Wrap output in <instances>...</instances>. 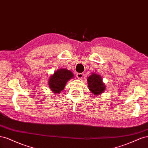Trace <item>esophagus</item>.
I'll list each match as a JSON object with an SVG mask.
<instances>
[{"mask_svg":"<svg viewBox=\"0 0 148 148\" xmlns=\"http://www.w3.org/2000/svg\"><path fill=\"white\" fill-rule=\"evenodd\" d=\"M83 76H84V74H83V73H78L77 74V78H78V79H82L83 77Z\"/></svg>","mask_w":148,"mask_h":148,"instance_id":"obj_1","label":"esophagus"}]
</instances>
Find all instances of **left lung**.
<instances>
[{"label": "left lung", "instance_id": "8db88e82", "mask_svg": "<svg viewBox=\"0 0 148 148\" xmlns=\"http://www.w3.org/2000/svg\"><path fill=\"white\" fill-rule=\"evenodd\" d=\"M88 84L89 90L95 95H99L104 92L106 86L102 82V78L100 75L92 73L88 78Z\"/></svg>", "mask_w": 148, "mask_h": 148}]
</instances>
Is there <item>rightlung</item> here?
I'll return each mask as SVG.
<instances>
[{"label": "right lung", "instance_id": "1", "mask_svg": "<svg viewBox=\"0 0 148 148\" xmlns=\"http://www.w3.org/2000/svg\"><path fill=\"white\" fill-rule=\"evenodd\" d=\"M73 77V74L70 70L66 69L57 70L49 78V88L53 93H60L64 89L66 82Z\"/></svg>", "mask_w": 148, "mask_h": 148}]
</instances>
